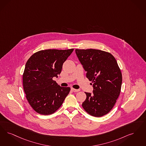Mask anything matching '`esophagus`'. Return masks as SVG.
Returning a JSON list of instances; mask_svg holds the SVG:
<instances>
[{"label":"esophagus","instance_id":"obj_1","mask_svg":"<svg viewBox=\"0 0 146 146\" xmlns=\"http://www.w3.org/2000/svg\"><path fill=\"white\" fill-rule=\"evenodd\" d=\"M71 90L73 91V92H79L80 90H77V89H74L73 88H71Z\"/></svg>","mask_w":146,"mask_h":146}]
</instances>
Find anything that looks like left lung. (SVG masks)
I'll return each instance as SVG.
<instances>
[{"label": "left lung", "instance_id": "obj_1", "mask_svg": "<svg viewBox=\"0 0 146 146\" xmlns=\"http://www.w3.org/2000/svg\"><path fill=\"white\" fill-rule=\"evenodd\" d=\"M76 53L94 88L92 94L85 92L82 106L91 116H103L111 111L121 92L122 76L116 60L97 49H76Z\"/></svg>", "mask_w": 146, "mask_h": 146}]
</instances>
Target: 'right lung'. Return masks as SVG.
I'll return each mask as SVG.
<instances>
[{"mask_svg":"<svg viewBox=\"0 0 146 146\" xmlns=\"http://www.w3.org/2000/svg\"><path fill=\"white\" fill-rule=\"evenodd\" d=\"M73 50H40L27 61L23 75L24 91L30 105L37 113H54L69 94L70 88L61 87L52 78L58 77L63 64Z\"/></svg>","mask_w":146,"mask_h":146,"instance_id":"obj_1","label":"right lung"}]
</instances>
